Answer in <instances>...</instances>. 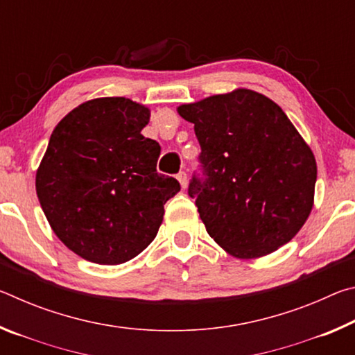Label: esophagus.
I'll return each mask as SVG.
<instances>
[{
	"label": "esophagus",
	"mask_w": 355,
	"mask_h": 355,
	"mask_svg": "<svg viewBox=\"0 0 355 355\" xmlns=\"http://www.w3.org/2000/svg\"><path fill=\"white\" fill-rule=\"evenodd\" d=\"M177 180L180 182V184H182V188L184 189L186 184H188V175H186V172H178Z\"/></svg>",
	"instance_id": "obj_1"
}]
</instances>
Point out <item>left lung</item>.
<instances>
[{
    "instance_id": "obj_1",
    "label": "left lung",
    "mask_w": 355,
    "mask_h": 355,
    "mask_svg": "<svg viewBox=\"0 0 355 355\" xmlns=\"http://www.w3.org/2000/svg\"><path fill=\"white\" fill-rule=\"evenodd\" d=\"M177 111L200 144L188 194L208 235L243 260L291 241L313 208L316 161L282 107L236 89Z\"/></svg>"
}]
</instances>
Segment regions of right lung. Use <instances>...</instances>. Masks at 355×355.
Returning <instances> with one entry per match:
<instances>
[{
  "mask_svg": "<svg viewBox=\"0 0 355 355\" xmlns=\"http://www.w3.org/2000/svg\"><path fill=\"white\" fill-rule=\"evenodd\" d=\"M148 107L125 97L75 107L53 130L35 191L56 236L84 260L120 264L153 241L180 191L156 171L159 144L144 137Z\"/></svg>",
  "mask_w": 355,
  "mask_h": 355,
  "instance_id": "add662e5",
  "label": "right lung"
}]
</instances>
